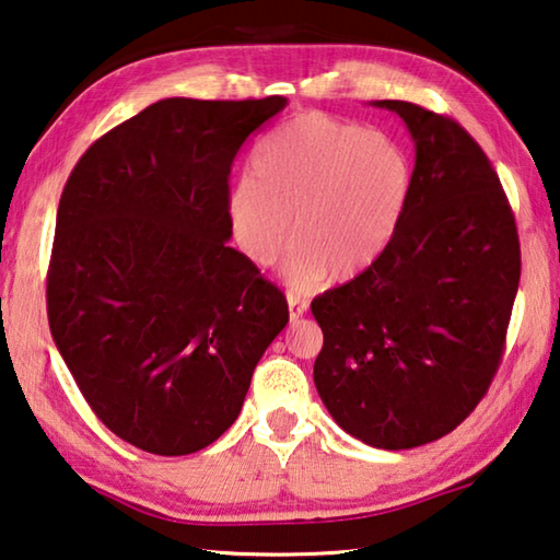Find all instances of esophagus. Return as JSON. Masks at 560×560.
I'll list each match as a JSON object with an SVG mask.
<instances>
[{"mask_svg":"<svg viewBox=\"0 0 560 560\" xmlns=\"http://www.w3.org/2000/svg\"><path fill=\"white\" fill-rule=\"evenodd\" d=\"M287 301H289V313H291V320H299L301 315H306V311H308V301H306V299H301L299 293L289 291V293H287Z\"/></svg>","mask_w":560,"mask_h":560,"instance_id":"obj_1","label":"esophagus"}]
</instances>
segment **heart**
I'll list each match as a JSON object with an SVG mask.
<instances>
[{
  "label": "heart",
  "mask_w": 560,
  "mask_h": 560,
  "mask_svg": "<svg viewBox=\"0 0 560 560\" xmlns=\"http://www.w3.org/2000/svg\"><path fill=\"white\" fill-rule=\"evenodd\" d=\"M409 192L411 164L392 137L301 115L254 149L249 176L228 196V218L240 249L261 267L296 228L301 240L281 273L289 287L308 291L330 271L340 279L368 271L392 245Z\"/></svg>",
  "instance_id": "obj_1"
}]
</instances>
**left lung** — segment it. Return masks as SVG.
I'll return each instance as SVG.
<instances>
[{"label": "left lung", "instance_id": "1", "mask_svg": "<svg viewBox=\"0 0 560 560\" xmlns=\"http://www.w3.org/2000/svg\"><path fill=\"white\" fill-rule=\"evenodd\" d=\"M372 105L409 129L411 192L382 257L311 303L323 330L313 382L345 433L404 451L443 439L490 389L522 254L500 176L455 119Z\"/></svg>", "mask_w": 560, "mask_h": 560}]
</instances>
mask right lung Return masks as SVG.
Wrapping results in <instances>:
<instances>
[{
    "instance_id": "right-lung-1",
    "label": "right lung",
    "mask_w": 560,
    "mask_h": 560,
    "mask_svg": "<svg viewBox=\"0 0 560 560\" xmlns=\"http://www.w3.org/2000/svg\"><path fill=\"white\" fill-rule=\"evenodd\" d=\"M287 97H168L100 137L60 196L48 325L90 409L154 455L208 448L287 328L283 293L232 249L230 166Z\"/></svg>"
}]
</instances>
